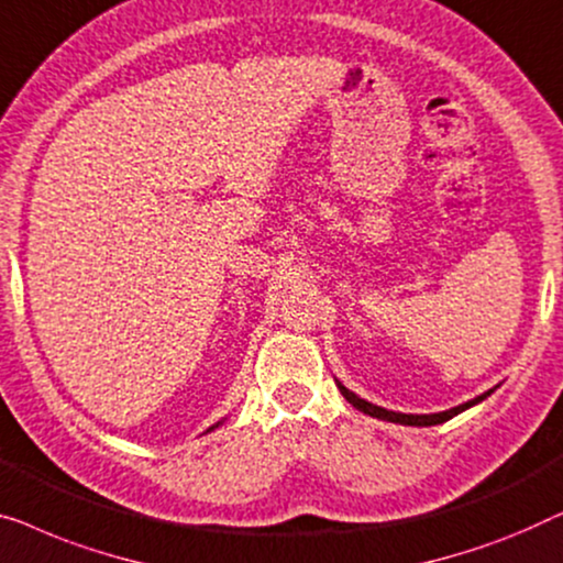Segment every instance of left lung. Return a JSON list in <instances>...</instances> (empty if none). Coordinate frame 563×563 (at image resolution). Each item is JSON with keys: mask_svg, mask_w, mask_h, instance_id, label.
Instances as JSON below:
<instances>
[{"mask_svg": "<svg viewBox=\"0 0 563 563\" xmlns=\"http://www.w3.org/2000/svg\"><path fill=\"white\" fill-rule=\"evenodd\" d=\"M336 387H339V390H342L344 398L350 400L354 408L362 410V413H367V416H372V418H379V421H390V423H400V426H418V429H421V426H439V423H443V421H449V418L464 413V410H470L472 406H477V402L489 398V395L495 393L497 385L493 387V390H487V393L477 395V398L462 402V406L449 408V410H441V413H398V410H387V408H383V406H375V402L360 398L357 393H352L350 387H344L342 383H339V379H336Z\"/></svg>", "mask_w": 563, "mask_h": 563, "instance_id": "left-lung-1", "label": "left lung"}]
</instances>
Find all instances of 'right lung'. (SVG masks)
<instances>
[{"label": "right lung", "instance_id": "obj_1", "mask_svg": "<svg viewBox=\"0 0 563 563\" xmlns=\"http://www.w3.org/2000/svg\"><path fill=\"white\" fill-rule=\"evenodd\" d=\"M217 426H221V421H219V423H213V426H211V429H206V431H213V429H217Z\"/></svg>", "mask_w": 563, "mask_h": 563}]
</instances>
